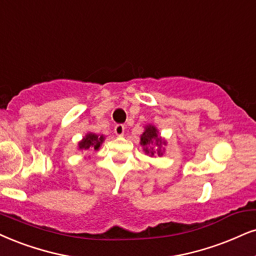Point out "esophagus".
<instances>
[{
  "mask_svg": "<svg viewBox=\"0 0 256 256\" xmlns=\"http://www.w3.org/2000/svg\"><path fill=\"white\" fill-rule=\"evenodd\" d=\"M124 133V126L123 124H116L115 126V134L118 135V136H121Z\"/></svg>",
  "mask_w": 256,
  "mask_h": 256,
  "instance_id": "esophagus-1",
  "label": "esophagus"
}]
</instances>
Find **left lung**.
<instances>
[{"mask_svg": "<svg viewBox=\"0 0 256 256\" xmlns=\"http://www.w3.org/2000/svg\"><path fill=\"white\" fill-rule=\"evenodd\" d=\"M156 128L153 127V126H147L146 130H144V133L141 135V144L144 147V150H146V153H150V156H154L153 152V147H152V150H148V147L152 146V144H156L158 146H160V144H162V138H158V134H156ZM160 154V152H158Z\"/></svg>", "mask_w": 256, "mask_h": 256, "instance_id": "1", "label": "left lung"}]
</instances>
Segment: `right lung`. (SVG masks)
Instances as JSON below:
<instances>
[{
    "label": "right lung",
    "instance_id": "1",
    "mask_svg": "<svg viewBox=\"0 0 256 256\" xmlns=\"http://www.w3.org/2000/svg\"><path fill=\"white\" fill-rule=\"evenodd\" d=\"M104 136H98L96 134H88L80 142V150H97L103 142Z\"/></svg>",
    "mask_w": 256,
    "mask_h": 256
}]
</instances>
